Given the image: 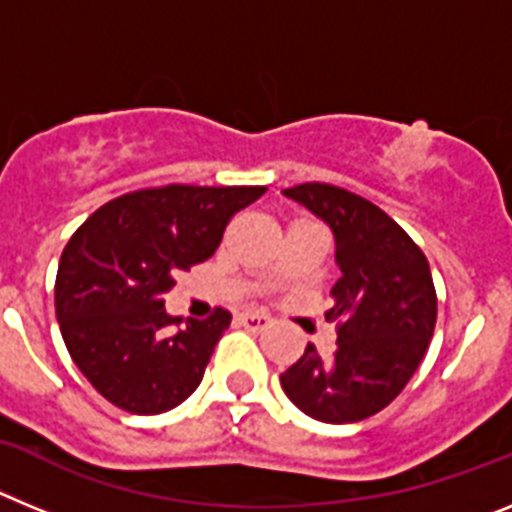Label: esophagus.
<instances>
[{"label":"esophagus","mask_w":512,"mask_h":512,"mask_svg":"<svg viewBox=\"0 0 512 512\" xmlns=\"http://www.w3.org/2000/svg\"><path fill=\"white\" fill-rule=\"evenodd\" d=\"M238 320H241L243 328L251 330V333H261V330H266L271 325V318L264 315V312H241Z\"/></svg>","instance_id":"obj_1"}]
</instances>
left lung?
I'll use <instances>...</instances> for the list:
<instances>
[{"mask_svg":"<svg viewBox=\"0 0 512 512\" xmlns=\"http://www.w3.org/2000/svg\"><path fill=\"white\" fill-rule=\"evenodd\" d=\"M284 197L320 217L336 241L341 277L330 289L336 351L305 354L279 377L297 408L346 425L387 408L423 361L436 328V289L423 251L387 212L330 184H300Z\"/></svg>","mask_w":512,"mask_h":512,"instance_id":"left-lung-1","label":"left lung"}]
</instances>
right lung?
Returning <instances> with one entry per match:
<instances>
[{"label":"right lung","instance_id":"obj_1","mask_svg":"<svg viewBox=\"0 0 512 512\" xmlns=\"http://www.w3.org/2000/svg\"><path fill=\"white\" fill-rule=\"evenodd\" d=\"M266 187L169 184L122 194L87 217L61 253L56 318L79 372L133 415L182 405L205 377L230 312L207 320L169 315L164 295L176 274L202 264L238 210Z\"/></svg>","mask_w":512,"mask_h":512}]
</instances>
